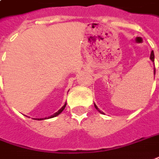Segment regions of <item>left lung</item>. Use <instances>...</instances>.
<instances>
[{"instance_id":"1","label":"left lung","mask_w":159,"mask_h":159,"mask_svg":"<svg viewBox=\"0 0 159 159\" xmlns=\"http://www.w3.org/2000/svg\"><path fill=\"white\" fill-rule=\"evenodd\" d=\"M150 59H151V61H152V62H154V52H153V51L151 52V56H150ZM155 73H156V69H155V67H154V75H155ZM94 107H95V108H96V109H97V110H98V111H99L100 113L104 114V112L100 111V110H99V109L98 108V107H97V106H96L95 104H94Z\"/></svg>"}]
</instances>
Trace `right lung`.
Segmentation results:
<instances>
[{"instance_id": "obj_1", "label": "right lung", "mask_w": 159, "mask_h": 159, "mask_svg": "<svg viewBox=\"0 0 159 159\" xmlns=\"http://www.w3.org/2000/svg\"><path fill=\"white\" fill-rule=\"evenodd\" d=\"M66 106V102L65 104H64V106L61 107V109H60V110H59V111H57V112H55V113H53V114H52V116H50V117H49V118H48V119H51V118H53V117H56V116H58V115L60 114V113H61V112H62V111H63V110L65 109ZM44 119H47V118H44ZM37 119V120H42V119Z\"/></svg>"}]
</instances>
